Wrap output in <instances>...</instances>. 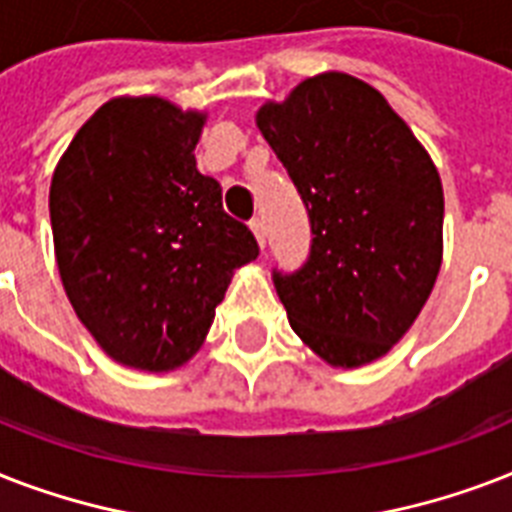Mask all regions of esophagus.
I'll list each match as a JSON object with an SVG mask.
<instances>
[{
	"instance_id": "obj_1",
	"label": "esophagus",
	"mask_w": 512,
	"mask_h": 512,
	"mask_svg": "<svg viewBox=\"0 0 512 512\" xmlns=\"http://www.w3.org/2000/svg\"><path fill=\"white\" fill-rule=\"evenodd\" d=\"M249 228H252V233H255V239H257V244H260V249H265V225H263V220H252V223H249Z\"/></svg>"
}]
</instances>
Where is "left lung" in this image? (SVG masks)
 Listing matches in <instances>:
<instances>
[{
    "label": "left lung",
    "instance_id": "obj_1",
    "mask_svg": "<svg viewBox=\"0 0 512 512\" xmlns=\"http://www.w3.org/2000/svg\"><path fill=\"white\" fill-rule=\"evenodd\" d=\"M257 127L287 167L311 220V255L273 271L297 337L327 364L385 356L430 297L444 252L436 164L380 92L319 74L268 100Z\"/></svg>",
    "mask_w": 512,
    "mask_h": 512
}]
</instances>
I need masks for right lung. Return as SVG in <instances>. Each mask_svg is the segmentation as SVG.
<instances>
[{"label":"right lung","mask_w":512,"mask_h":512,"mask_svg":"<svg viewBox=\"0 0 512 512\" xmlns=\"http://www.w3.org/2000/svg\"><path fill=\"white\" fill-rule=\"evenodd\" d=\"M207 114L156 95L100 106L60 156L50 220L60 279L108 356L170 372L201 348L236 268L260 255L196 170Z\"/></svg>","instance_id":"add662e5"}]
</instances>
